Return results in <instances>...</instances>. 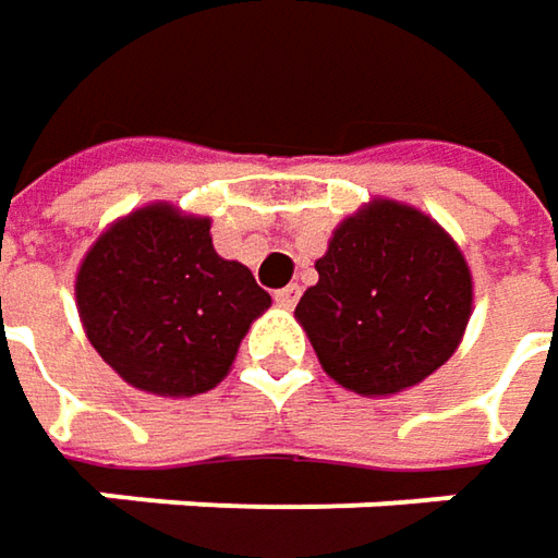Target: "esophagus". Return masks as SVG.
Here are the masks:
<instances>
[{
    "label": "esophagus",
    "instance_id": "34e87169",
    "mask_svg": "<svg viewBox=\"0 0 558 558\" xmlns=\"http://www.w3.org/2000/svg\"><path fill=\"white\" fill-rule=\"evenodd\" d=\"M298 298H301V286H286V289L276 291V304L286 307V311H291L298 304Z\"/></svg>",
    "mask_w": 558,
    "mask_h": 558
}]
</instances>
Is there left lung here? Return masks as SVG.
I'll return each mask as SVG.
<instances>
[{
	"instance_id": "1",
	"label": "left lung",
	"mask_w": 558,
	"mask_h": 558,
	"mask_svg": "<svg viewBox=\"0 0 558 558\" xmlns=\"http://www.w3.org/2000/svg\"><path fill=\"white\" fill-rule=\"evenodd\" d=\"M319 282L294 319L341 388L391 397L453 356L472 316V269L453 235L413 204L373 198L335 226Z\"/></svg>"
}]
</instances>
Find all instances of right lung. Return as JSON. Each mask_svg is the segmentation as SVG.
Returning <instances> with one entry per match:
<instances>
[{"label": "right lung", "instance_id": "obj_1", "mask_svg": "<svg viewBox=\"0 0 558 558\" xmlns=\"http://www.w3.org/2000/svg\"><path fill=\"white\" fill-rule=\"evenodd\" d=\"M76 313L98 356L158 397L223 381L272 298L251 269L214 251L210 217L151 202L118 217L76 269Z\"/></svg>", "mask_w": 558, "mask_h": 558}]
</instances>
